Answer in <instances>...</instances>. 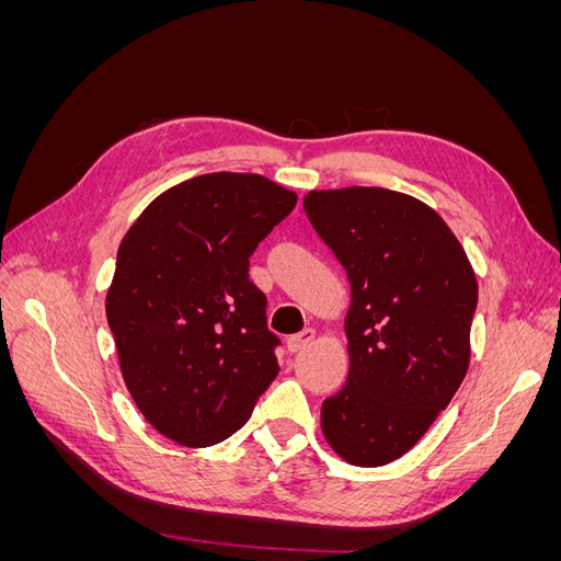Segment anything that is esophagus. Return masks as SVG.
I'll return each instance as SVG.
<instances>
[{"label": "esophagus", "instance_id": "obj_1", "mask_svg": "<svg viewBox=\"0 0 561 561\" xmlns=\"http://www.w3.org/2000/svg\"><path fill=\"white\" fill-rule=\"evenodd\" d=\"M313 339H316V330H304L299 334H293L290 339H287V351L299 353V351H304L307 346H311Z\"/></svg>", "mask_w": 561, "mask_h": 561}]
</instances>
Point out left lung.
Returning a JSON list of instances; mask_svg holds the SVG:
<instances>
[{"instance_id":"8db88e82","label":"left lung","mask_w":561,"mask_h":561,"mask_svg":"<svg viewBox=\"0 0 561 561\" xmlns=\"http://www.w3.org/2000/svg\"><path fill=\"white\" fill-rule=\"evenodd\" d=\"M304 210L351 287L348 377L322 402L320 428L346 463L386 466L466 377L478 278L445 219L414 196L344 186L309 192Z\"/></svg>"}]
</instances>
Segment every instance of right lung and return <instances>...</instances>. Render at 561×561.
Masks as SVG:
<instances>
[{"instance_id":"right-lung-1","label":"right lung","mask_w":561,"mask_h":561,"mask_svg":"<svg viewBox=\"0 0 561 561\" xmlns=\"http://www.w3.org/2000/svg\"><path fill=\"white\" fill-rule=\"evenodd\" d=\"M297 194L254 173H208L157 196L126 231L105 297L133 402L182 447L222 443L278 375L250 254Z\"/></svg>"}]
</instances>
